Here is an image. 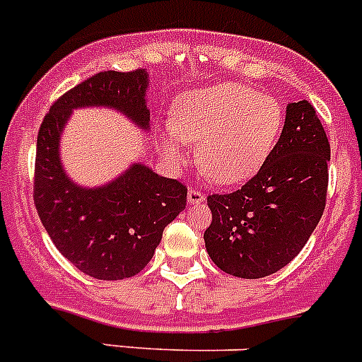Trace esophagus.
Returning <instances> with one entry per match:
<instances>
[{"label":"esophagus","mask_w":362,"mask_h":362,"mask_svg":"<svg viewBox=\"0 0 362 362\" xmlns=\"http://www.w3.org/2000/svg\"><path fill=\"white\" fill-rule=\"evenodd\" d=\"M188 204H199L204 201V194L201 190H196V188H190L187 196Z\"/></svg>","instance_id":"34e87169"}]
</instances>
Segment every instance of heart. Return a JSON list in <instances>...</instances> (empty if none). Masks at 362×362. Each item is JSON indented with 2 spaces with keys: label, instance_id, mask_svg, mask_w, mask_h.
Segmentation results:
<instances>
[{
  "label": "heart",
  "instance_id": "b5f03b06",
  "mask_svg": "<svg viewBox=\"0 0 362 362\" xmlns=\"http://www.w3.org/2000/svg\"><path fill=\"white\" fill-rule=\"evenodd\" d=\"M281 127L283 108L276 98L239 83H217L177 99L163 148L181 161V143L199 145V170L219 185H238L263 168Z\"/></svg>",
  "mask_w": 362,
  "mask_h": 362
}]
</instances>
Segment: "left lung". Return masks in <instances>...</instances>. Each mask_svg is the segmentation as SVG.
Returning a JSON list of instances; mask_svg holds the SVG:
<instances>
[{
	"label": "left lung",
	"instance_id": "obj_1",
	"mask_svg": "<svg viewBox=\"0 0 362 362\" xmlns=\"http://www.w3.org/2000/svg\"><path fill=\"white\" fill-rule=\"evenodd\" d=\"M328 163L330 143L315 108L306 99L290 103L263 168L239 190L206 199L212 223L204 246L214 263L243 279L286 267L325 212Z\"/></svg>",
	"mask_w": 362,
	"mask_h": 362
}]
</instances>
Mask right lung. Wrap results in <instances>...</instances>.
Wrapping results in <instances>:
<instances>
[{
	"mask_svg": "<svg viewBox=\"0 0 362 362\" xmlns=\"http://www.w3.org/2000/svg\"><path fill=\"white\" fill-rule=\"evenodd\" d=\"M148 72L107 70L65 92L37 134L34 203L56 248L94 279L117 281L143 270L163 230L187 206V187L134 163L119 177L86 188L66 175L59 139L76 108L107 107L150 130Z\"/></svg>",
	"mask_w": 362,
	"mask_h": 362,
	"instance_id": "obj_1",
	"label": "right lung"
}]
</instances>
